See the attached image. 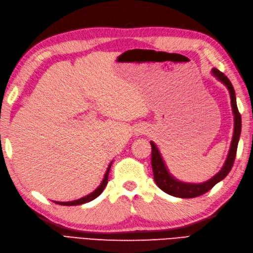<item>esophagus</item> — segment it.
Listing matches in <instances>:
<instances>
[{"label": "esophagus", "mask_w": 253, "mask_h": 253, "mask_svg": "<svg viewBox=\"0 0 253 253\" xmlns=\"http://www.w3.org/2000/svg\"><path fill=\"white\" fill-rule=\"evenodd\" d=\"M137 135L138 134H141V133H144V129H141V128H139V129H137L136 130V132H135Z\"/></svg>", "instance_id": "esophagus-1"}]
</instances>
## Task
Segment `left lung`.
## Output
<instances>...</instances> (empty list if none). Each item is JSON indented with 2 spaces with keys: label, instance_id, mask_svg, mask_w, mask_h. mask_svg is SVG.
<instances>
[{
  "label": "left lung",
  "instance_id": "1",
  "mask_svg": "<svg viewBox=\"0 0 253 253\" xmlns=\"http://www.w3.org/2000/svg\"><path fill=\"white\" fill-rule=\"evenodd\" d=\"M212 74L216 76L220 81H222L225 84L226 87L229 90L230 99H231V107L233 115H235V131H233L232 141L230 145V150L227 156V160L224 164L221 171L214 175L212 178L208 180L207 182L203 183H185L181 182L179 180L175 179L170 173L168 172L167 168L164 164L163 158L158 152L156 146L154 143L151 142L152 147V153H151V165H152V171H153V177L154 181L158 185V188L163 190L165 193L174 196V197L179 198H195L201 196L211 190L214 185H216L219 181L225 178L227 174L230 172L231 168L233 166L236 160L237 149H238V143L240 139L241 134V127H242V120H241V114L239 112L238 106H237V100H236V92L233 89V86L229 79L224 75L222 72H220L217 69H212Z\"/></svg>",
  "mask_w": 253,
  "mask_h": 253
}]
</instances>
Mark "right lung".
Returning <instances> with one entry per match:
<instances>
[{
	"label": "right lung",
	"mask_w": 253,
	"mask_h": 253,
	"mask_svg": "<svg viewBox=\"0 0 253 253\" xmlns=\"http://www.w3.org/2000/svg\"><path fill=\"white\" fill-rule=\"evenodd\" d=\"M110 167H111V164L108 166V168H107V171H106V173H105V175H104V179H103V181H102V183L99 185V188L97 189V190H95L93 191L91 194H89V195H87V196H85V197H83V198H80V199H78V200H74V201H70V202H56V201H54L56 204H60V205H80V204H83V203H86V202H89V201H91V200H93L95 198H97L98 196L103 192V190H104V188L106 186V184H107V180H108V174H109V170H110Z\"/></svg>",
	"instance_id": "1"
}]
</instances>
